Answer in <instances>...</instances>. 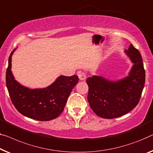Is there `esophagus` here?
Returning a JSON list of instances; mask_svg holds the SVG:
<instances>
[{"label": "esophagus", "instance_id": "1", "mask_svg": "<svg viewBox=\"0 0 153 153\" xmlns=\"http://www.w3.org/2000/svg\"><path fill=\"white\" fill-rule=\"evenodd\" d=\"M77 76H78L79 79H80V80H84V79H86V74L83 71L77 72Z\"/></svg>", "mask_w": 153, "mask_h": 153}]
</instances>
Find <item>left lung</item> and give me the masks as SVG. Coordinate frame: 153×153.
I'll list each match as a JSON object with an SVG mask.
<instances>
[{"mask_svg":"<svg viewBox=\"0 0 153 153\" xmlns=\"http://www.w3.org/2000/svg\"><path fill=\"white\" fill-rule=\"evenodd\" d=\"M125 52L134 63L129 76L117 82L96 76L86 79L88 103L100 117H120L133 110L140 102L146 77L142 55L132 44Z\"/></svg>","mask_w":153,"mask_h":153,"instance_id":"1","label":"left lung"}]
</instances>
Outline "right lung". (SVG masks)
Listing matches in <instances>:
<instances>
[{"label":"right lung","instance_id":"1","mask_svg":"<svg viewBox=\"0 0 153 153\" xmlns=\"http://www.w3.org/2000/svg\"><path fill=\"white\" fill-rule=\"evenodd\" d=\"M11 52L6 71V85L11 102L18 112L31 119L49 121L58 117L64 110L72 89L78 82L76 75L60 76L51 86L29 89L14 79L11 71Z\"/></svg>","mask_w":153,"mask_h":153}]
</instances>
